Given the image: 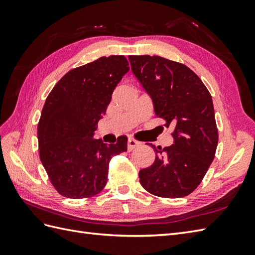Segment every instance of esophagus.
I'll use <instances>...</instances> for the list:
<instances>
[{
    "instance_id": "esophagus-1",
    "label": "esophagus",
    "mask_w": 255,
    "mask_h": 255,
    "mask_svg": "<svg viewBox=\"0 0 255 255\" xmlns=\"http://www.w3.org/2000/svg\"><path fill=\"white\" fill-rule=\"evenodd\" d=\"M139 145H140V142H139V141H137V140L131 139V138H130V139H128V143H127L128 151H131L132 149L139 147Z\"/></svg>"
}]
</instances>
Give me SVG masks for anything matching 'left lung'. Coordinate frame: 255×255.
Here are the masks:
<instances>
[{"label":"left lung","mask_w":255,"mask_h":255,"mask_svg":"<svg viewBox=\"0 0 255 255\" xmlns=\"http://www.w3.org/2000/svg\"><path fill=\"white\" fill-rule=\"evenodd\" d=\"M133 74L153 102L155 117L172 126L174 142L155 151L153 164L140 170V184L164 198L194 192L214 161L218 144L213 100L185 64L159 56H129Z\"/></svg>","instance_id":"8db88e82"}]
</instances>
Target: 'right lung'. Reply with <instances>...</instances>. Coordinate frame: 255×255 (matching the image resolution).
Listing matches in <instances>:
<instances>
[{
  "label": "right lung",
  "mask_w": 255,
  "mask_h": 255,
  "mask_svg": "<svg viewBox=\"0 0 255 255\" xmlns=\"http://www.w3.org/2000/svg\"><path fill=\"white\" fill-rule=\"evenodd\" d=\"M128 71L124 56L102 57L70 70L47 96L37 130L39 158L62 196H95L106 185L111 159L127 151L126 136L106 144L93 134Z\"/></svg>",
  "instance_id": "obj_1"
}]
</instances>
